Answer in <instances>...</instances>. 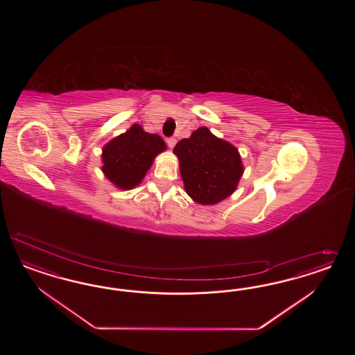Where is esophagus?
I'll use <instances>...</instances> for the list:
<instances>
[{
  "label": "esophagus",
  "instance_id": "obj_1",
  "mask_svg": "<svg viewBox=\"0 0 355 355\" xmlns=\"http://www.w3.org/2000/svg\"><path fill=\"white\" fill-rule=\"evenodd\" d=\"M166 143H168V146L171 147V148H173L174 146H175V143H177V140L174 139V138H168L166 139Z\"/></svg>",
  "mask_w": 355,
  "mask_h": 355
}]
</instances>
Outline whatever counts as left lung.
Here are the masks:
<instances>
[{
    "label": "left lung",
    "instance_id": "1",
    "mask_svg": "<svg viewBox=\"0 0 355 355\" xmlns=\"http://www.w3.org/2000/svg\"><path fill=\"white\" fill-rule=\"evenodd\" d=\"M173 152L180 162L184 190L193 202L214 205L236 191L243 174L239 152L207 128L180 140Z\"/></svg>",
    "mask_w": 355,
    "mask_h": 355
}]
</instances>
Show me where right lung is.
I'll return each mask as SVG.
<instances>
[{
    "instance_id": "obj_1",
    "label": "right lung",
    "mask_w": 355,
    "mask_h": 355,
    "mask_svg": "<svg viewBox=\"0 0 355 355\" xmlns=\"http://www.w3.org/2000/svg\"><path fill=\"white\" fill-rule=\"evenodd\" d=\"M165 150L160 135L150 134L135 123L104 146L101 171L116 187L130 190L141 182L155 157Z\"/></svg>"
}]
</instances>
